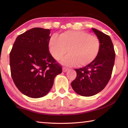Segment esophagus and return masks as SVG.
<instances>
[{
	"instance_id": "1",
	"label": "esophagus",
	"mask_w": 128,
	"mask_h": 128,
	"mask_svg": "<svg viewBox=\"0 0 128 128\" xmlns=\"http://www.w3.org/2000/svg\"><path fill=\"white\" fill-rule=\"evenodd\" d=\"M68 70H69V69L67 68H66V67H63V68H62V71H63L64 72H66V71H68Z\"/></svg>"
}]
</instances>
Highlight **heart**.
I'll list each match as a JSON object with an SVG mask.
<instances>
[{"mask_svg": "<svg viewBox=\"0 0 128 128\" xmlns=\"http://www.w3.org/2000/svg\"><path fill=\"white\" fill-rule=\"evenodd\" d=\"M49 50L57 60L70 52L61 60L65 66H86L94 61L100 51L101 43L96 36L83 31L68 30L60 36L54 34L49 40Z\"/></svg>", "mask_w": 128, "mask_h": 128, "instance_id": "obj_1", "label": "heart"}]
</instances>
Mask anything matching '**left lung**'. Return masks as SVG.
Segmentation results:
<instances>
[{
  "label": "left lung",
  "instance_id": "obj_1",
  "mask_svg": "<svg viewBox=\"0 0 128 128\" xmlns=\"http://www.w3.org/2000/svg\"><path fill=\"white\" fill-rule=\"evenodd\" d=\"M99 39L100 51L92 63L75 69L77 77L71 83L74 92L82 96H90L104 88L111 77L115 59V52L111 38L103 32L92 28Z\"/></svg>",
  "mask_w": 128,
  "mask_h": 128
}]
</instances>
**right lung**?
<instances>
[{"label": "right lung", "mask_w": 128, "mask_h": 128, "mask_svg": "<svg viewBox=\"0 0 128 128\" xmlns=\"http://www.w3.org/2000/svg\"><path fill=\"white\" fill-rule=\"evenodd\" d=\"M50 30L34 28L19 35L10 54L11 76L26 96L41 98L51 90L62 66L49 52Z\"/></svg>", "instance_id": "right-lung-1"}]
</instances>
